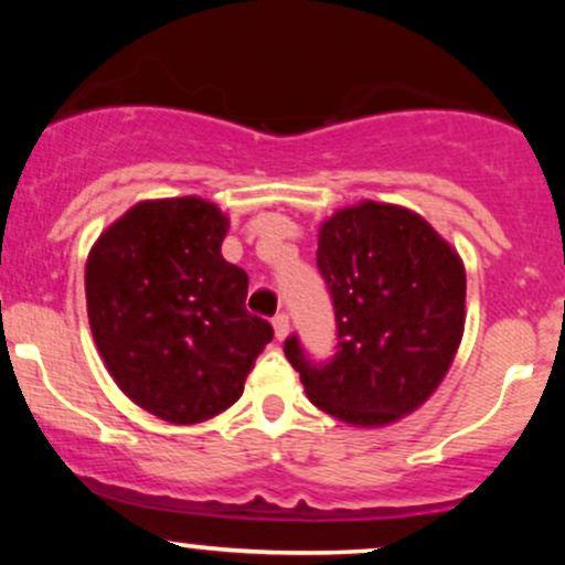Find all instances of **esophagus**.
<instances>
[{
  "label": "esophagus",
  "mask_w": 565,
  "mask_h": 565,
  "mask_svg": "<svg viewBox=\"0 0 565 565\" xmlns=\"http://www.w3.org/2000/svg\"><path fill=\"white\" fill-rule=\"evenodd\" d=\"M274 329H276V337H278V340H284V337L289 334V316L284 313V310H281V313H276V319H274Z\"/></svg>",
  "instance_id": "1"
}]
</instances>
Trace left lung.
I'll list each match as a JSON object with an SVG mask.
<instances>
[{
	"label": "left lung",
	"instance_id": "left-lung-1",
	"mask_svg": "<svg viewBox=\"0 0 565 565\" xmlns=\"http://www.w3.org/2000/svg\"><path fill=\"white\" fill-rule=\"evenodd\" d=\"M316 265L334 305V355L284 342L305 393L348 425H387L423 406L465 329L457 252L404 206L361 201L321 225Z\"/></svg>",
	"mask_w": 565,
	"mask_h": 565
}]
</instances>
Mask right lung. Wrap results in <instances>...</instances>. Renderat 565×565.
<instances>
[{"instance_id":"right-lung-1","label":"right lung","mask_w":565,"mask_h":565,"mask_svg":"<svg viewBox=\"0 0 565 565\" xmlns=\"http://www.w3.org/2000/svg\"><path fill=\"white\" fill-rule=\"evenodd\" d=\"M228 220L210 201L135 204L87 260L95 345L135 404L174 425L236 404L274 327L246 310L249 276L220 255Z\"/></svg>"}]
</instances>
